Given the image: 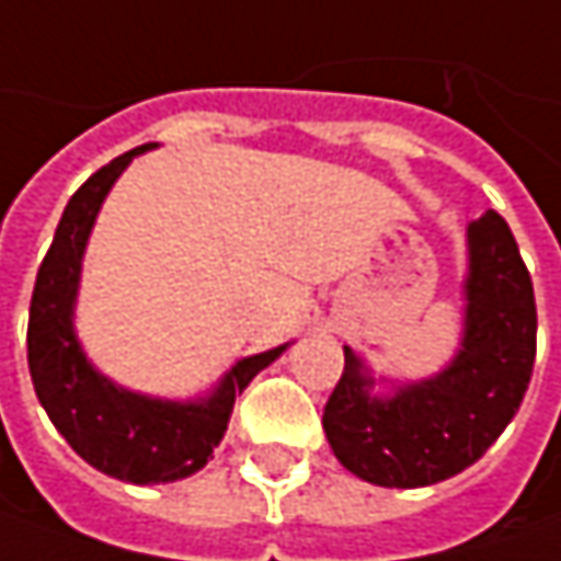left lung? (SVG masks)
I'll return each instance as SVG.
<instances>
[{
	"label": "left lung",
	"mask_w": 561,
	"mask_h": 561,
	"mask_svg": "<svg viewBox=\"0 0 561 561\" xmlns=\"http://www.w3.org/2000/svg\"><path fill=\"white\" fill-rule=\"evenodd\" d=\"M467 330L438 378L371 397L375 380L346 348L343 378L323 407L336 460L365 482L419 489L473 467L505 432L537 358L534 282L508 221L495 209L467 228Z\"/></svg>",
	"instance_id": "8db88e82"
}]
</instances>
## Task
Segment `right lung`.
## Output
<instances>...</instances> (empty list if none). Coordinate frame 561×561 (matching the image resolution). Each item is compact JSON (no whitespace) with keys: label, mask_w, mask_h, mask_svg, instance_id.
Returning <instances> with one entry per match:
<instances>
[{"label":"right lung","mask_w":561,"mask_h":561,"mask_svg":"<svg viewBox=\"0 0 561 561\" xmlns=\"http://www.w3.org/2000/svg\"><path fill=\"white\" fill-rule=\"evenodd\" d=\"M149 149L154 142L119 154L72 193L37 270L27 317V368L56 432L94 470L136 485L174 482L203 470L228 428L234 397L244 393L250 380L285 348L238 362L213 397L199 403H168L129 393L88 365L72 333L84 241L123 168Z\"/></svg>","instance_id":"1"}]
</instances>
